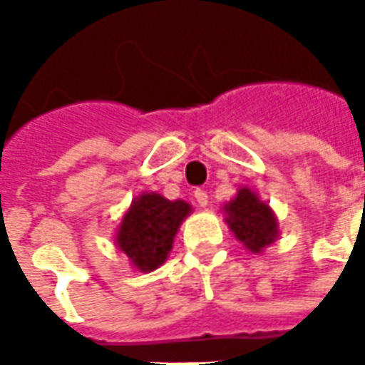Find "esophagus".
Returning <instances> with one entry per match:
<instances>
[{"instance_id":"obj_1","label":"esophagus","mask_w":365,"mask_h":365,"mask_svg":"<svg viewBox=\"0 0 365 365\" xmlns=\"http://www.w3.org/2000/svg\"><path fill=\"white\" fill-rule=\"evenodd\" d=\"M195 199H197L199 207L209 205V195H207L205 190H195Z\"/></svg>"}]
</instances>
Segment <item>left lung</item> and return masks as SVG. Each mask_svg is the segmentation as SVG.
Masks as SVG:
<instances>
[{
  "instance_id": "left-lung-1",
  "label": "left lung",
  "mask_w": 365,
  "mask_h": 365,
  "mask_svg": "<svg viewBox=\"0 0 365 365\" xmlns=\"http://www.w3.org/2000/svg\"><path fill=\"white\" fill-rule=\"evenodd\" d=\"M225 211L229 215L227 222L232 232L252 252H260L277 237V221L272 209L262 203L248 187L238 191L237 197L225 207Z\"/></svg>"
}]
</instances>
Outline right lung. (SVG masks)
<instances>
[{"instance_id":"obj_1","label":"right lung","mask_w":365,"mask_h":365,"mask_svg":"<svg viewBox=\"0 0 365 365\" xmlns=\"http://www.w3.org/2000/svg\"><path fill=\"white\" fill-rule=\"evenodd\" d=\"M190 211L185 201H168L158 193H144L123 217L117 245L135 268L152 272L166 262L175 232Z\"/></svg>"}]
</instances>
